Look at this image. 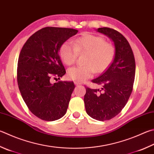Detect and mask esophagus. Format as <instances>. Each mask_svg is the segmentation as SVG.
<instances>
[{
	"label": "esophagus",
	"instance_id": "obj_1",
	"mask_svg": "<svg viewBox=\"0 0 154 154\" xmlns=\"http://www.w3.org/2000/svg\"><path fill=\"white\" fill-rule=\"evenodd\" d=\"M75 85H80V83H78V82H75Z\"/></svg>",
	"mask_w": 154,
	"mask_h": 154
}]
</instances>
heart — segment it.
<instances>
[{
	"label": "heart",
	"mask_w": 154,
	"mask_h": 154,
	"mask_svg": "<svg viewBox=\"0 0 154 154\" xmlns=\"http://www.w3.org/2000/svg\"><path fill=\"white\" fill-rule=\"evenodd\" d=\"M86 53L84 66H77L68 70V77L75 82L82 83L95 73L101 72L107 68L112 60L114 48L104 38L95 35H86L73 41L64 43L60 50V58L66 65L75 63L78 53Z\"/></svg>",
	"instance_id": "1"
}]
</instances>
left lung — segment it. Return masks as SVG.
<instances>
[{
    "instance_id": "1",
    "label": "left lung",
    "mask_w": 154,
    "mask_h": 154,
    "mask_svg": "<svg viewBox=\"0 0 154 154\" xmlns=\"http://www.w3.org/2000/svg\"><path fill=\"white\" fill-rule=\"evenodd\" d=\"M96 31L113 42L115 51L110 65L100 77L92 80L102 85L103 91L86 88L84 102L89 116L104 121L115 117L127 104L135 79V61L129 43L121 33L108 27Z\"/></svg>"
}]
</instances>
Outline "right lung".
I'll use <instances>...</instances> for the list:
<instances>
[{"instance_id":"add662e5","label":"right lung","mask_w":154,"mask_h":154,"mask_svg":"<svg viewBox=\"0 0 154 154\" xmlns=\"http://www.w3.org/2000/svg\"><path fill=\"white\" fill-rule=\"evenodd\" d=\"M78 32L44 27L30 36L21 50L17 64L19 91L29 110L44 121H56L66 114L74 83L50 82L51 78L59 79L66 73L59 55L60 47Z\"/></svg>"}]
</instances>
